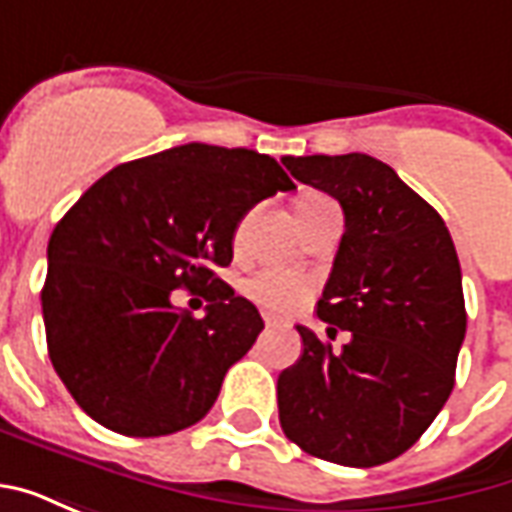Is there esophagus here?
Returning <instances> with one entry per match:
<instances>
[{
	"instance_id": "esophagus-1",
	"label": "esophagus",
	"mask_w": 512,
	"mask_h": 512,
	"mask_svg": "<svg viewBox=\"0 0 512 512\" xmlns=\"http://www.w3.org/2000/svg\"><path fill=\"white\" fill-rule=\"evenodd\" d=\"M263 321H266L268 329H271V326H279V318H274V315H268V312H266V315H263Z\"/></svg>"
}]
</instances>
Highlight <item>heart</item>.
Here are the masks:
<instances>
[{
	"label": "heart",
	"mask_w": 512,
	"mask_h": 512,
	"mask_svg": "<svg viewBox=\"0 0 512 512\" xmlns=\"http://www.w3.org/2000/svg\"><path fill=\"white\" fill-rule=\"evenodd\" d=\"M246 222L238 227L235 241L244 238ZM249 299L266 307L271 312H293L299 310L304 301L310 299L312 293V279L299 274V271H290V268H263L249 279H244L241 285Z\"/></svg>",
	"instance_id": "b5f03b06"
}]
</instances>
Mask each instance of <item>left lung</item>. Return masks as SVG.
Wrapping results in <instances>:
<instances>
[{"label":"left lung","instance_id":"left-lung-1","mask_svg":"<svg viewBox=\"0 0 512 512\" xmlns=\"http://www.w3.org/2000/svg\"><path fill=\"white\" fill-rule=\"evenodd\" d=\"M282 164L343 205L345 233L318 318L351 340L334 351L296 326L304 354L279 373V422L315 458L378 466L428 430L455 386L466 334L455 244L439 213L378 158L285 156Z\"/></svg>","mask_w":512,"mask_h":512}]
</instances>
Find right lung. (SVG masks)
<instances>
[{"instance_id":"right-lung-1","label":"right lung","mask_w":512,"mask_h":512,"mask_svg":"<svg viewBox=\"0 0 512 512\" xmlns=\"http://www.w3.org/2000/svg\"><path fill=\"white\" fill-rule=\"evenodd\" d=\"M296 189L266 153L189 142L95 180L49 238L40 293L51 365L73 400L123 436L200 422L263 318L213 274L230 266L238 222ZM200 289L205 319L174 307Z\"/></svg>"}]
</instances>
